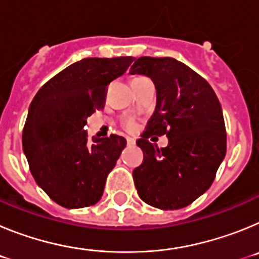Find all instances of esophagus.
<instances>
[{
	"label": "esophagus",
	"instance_id": "1",
	"mask_svg": "<svg viewBox=\"0 0 259 259\" xmlns=\"http://www.w3.org/2000/svg\"><path fill=\"white\" fill-rule=\"evenodd\" d=\"M135 144H136V141H135L134 139H131V137H127V145H130V146H134Z\"/></svg>",
	"mask_w": 259,
	"mask_h": 259
}]
</instances>
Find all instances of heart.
<instances>
[{"label": "heart", "mask_w": 259, "mask_h": 259, "mask_svg": "<svg viewBox=\"0 0 259 259\" xmlns=\"http://www.w3.org/2000/svg\"><path fill=\"white\" fill-rule=\"evenodd\" d=\"M139 77H141V76H137V77H135V79H139ZM125 127H127L128 130H134V128H135V122H134V120H130V122H127Z\"/></svg>", "instance_id": "obj_1"}]
</instances>
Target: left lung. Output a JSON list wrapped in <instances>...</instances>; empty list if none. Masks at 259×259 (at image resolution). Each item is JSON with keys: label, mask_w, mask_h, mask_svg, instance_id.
Returning a JSON list of instances; mask_svg holds the SVG:
<instances>
[{"label": "left lung", "mask_w": 259, "mask_h": 259, "mask_svg": "<svg viewBox=\"0 0 259 259\" xmlns=\"http://www.w3.org/2000/svg\"><path fill=\"white\" fill-rule=\"evenodd\" d=\"M130 74L150 77L157 105L141 139L144 161L134 170L141 200L162 210L188 206L212 184L227 149L219 100L202 76L171 57H140ZM166 134L169 145L159 150L150 137Z\"/></svg>", "instance_id": "1"}]
</instances>
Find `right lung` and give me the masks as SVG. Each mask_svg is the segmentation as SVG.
<instances>
[{
  "label": "right lung",
  "instance_id": "add662e5",
  "mask_svg": "<svg viewBox=\"0 0 259 259\" xmlns=\"http://www.w3.org/2000/svg\"><path fill=\"white\" fill-rule=\"evenodd\" d=\"M132 57L84 58L75 62L38 89L23 128V152L33 179L54 202L67 209L101 200L109 172L124 137L89 139L87 118L105 106L106 91L123 75Z\"/></svg>",
  "mask_w": 259,
  "mask_h": 259
}]
</instances>
